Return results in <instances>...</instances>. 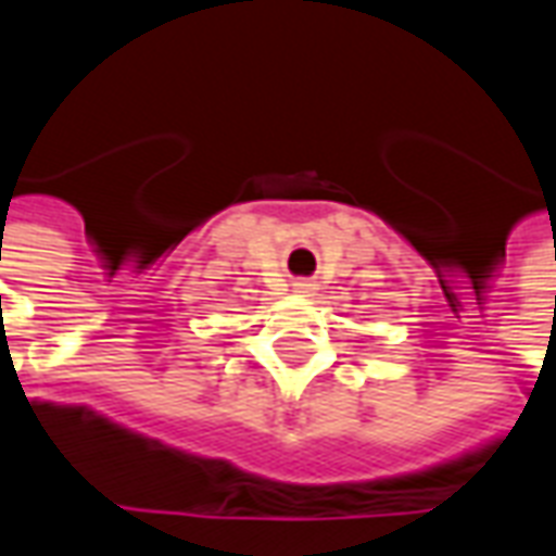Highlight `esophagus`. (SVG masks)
Instances as JSON below:
<instances>
[{
	"instance_id": "esophagus-1",
	"label": "esophagus",
	"mask_w": 556,
	"mask_h": 556,
	"mask_svg": "<svg viewBox=\"0 0 556 556\" xmlns=\"http://www.w3.org/2000/svg\"><path fill=\"white\" fill-rule=\"evenodd\" d=\"M294 291H298V294H313V291H316V282H313V279H294Z\"/></svg>"
}]
</instances>
